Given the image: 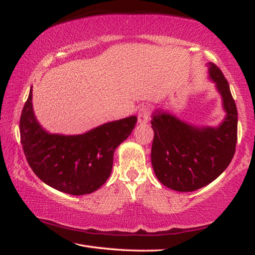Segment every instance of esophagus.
I'll use <instances>...</instances> for the list:
<instances>
[{"mask_svg": "<svg viewBox=\"0 0 255 255\" xmlns=\"http://www.w3.org/2000/svg\"><path fill=\"white\" fill-rule=\"evenodd\" d=\"M150 117V107L149 106H141L138 113V123L144 124L148 123Z\"/></svg>", "mask_w": 255, "mask_h": 255, "instance_id": "34e87169", "label": "esophagus"}]
</instances>
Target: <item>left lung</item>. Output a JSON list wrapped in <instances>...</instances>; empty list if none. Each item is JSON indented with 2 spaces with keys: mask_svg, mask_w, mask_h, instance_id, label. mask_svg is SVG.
Segmentation results:
<instances>
[{
  "mask_svg": "<svg viewBox=\"0 0 255 255\" xmlns=\"http://www.w3.org/2000/svg\"><path fill=\"white\" fill-rule=\"evenodd\" d=\"M209 77L223 97L227 115L218 127H195L165 111L153 113L151 162L158 180L177 192H193L216 180L234 158L238 111L228 81L208 63Z\"/></svg>",
  "mask_w": 255,
  "mask_h": 255,
  "instance_id": "obj_1",
  "label": "left lung"
}]
</instances>
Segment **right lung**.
Instances as JSON below:
<instances>
[{
	"label": "right lung",
	"instance_id": "add662e5",
	"mask_svg": "<svg viewBox=\"0 0 255 255\" xmlns=\"http://www.w3.org/2000/svg\"><path fill=\"white\" fill-rule=\"evenodd\" d=\"M30 89L19 121L20 142L31 170L58 191L71 195L95 192L111 175L114 152L130 136L136 116L111 122L75 136L49 133L32 111Z\"/></svg>",
	"mask_w": 255,
	"mask_h": 255
}]
</instances>
